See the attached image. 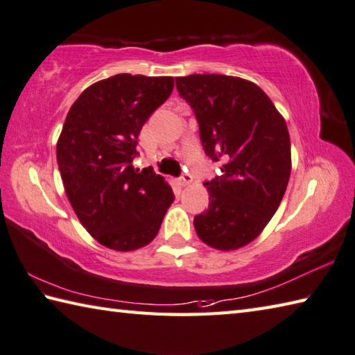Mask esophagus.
<instances>
[{
  "label": "esophagus",
  "mask_w": 355,
  "mask_h": 355,
  "mask_svg": "<svg viewBox=\"0 0 355 355\" xmlns=\"http://www.w3.org/2000/svg\"><path fill=\"white\" fill-rule=\"evenodd\" d=\"M193 182V176L191 175H184L182 178L179 179V185L180 187H187V185H190Z\"/></svg>",
  "instance_id": "obj_1"
}]
</instances>
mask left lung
I'll use <instances>...</instances> for the list:
<instances>
[{"label": "left lung", "instance_id": "obj_1", "mask_svg": "<svg viewBox=\"0 0 355 355\" xmlns=\"http://www.w3.org/2000/svg\"><path fill=\"white\" fill-rule=\"evenodd\" d=\"M176 88L195 111L205 155L223 162V176L204 184L210 204L195 230L213 249H241L269 224L289 182L286 120L250 80L193 73L178 77Z\"/></svg>", "mask_w": 355, "mask_h": 355}]
</instances>
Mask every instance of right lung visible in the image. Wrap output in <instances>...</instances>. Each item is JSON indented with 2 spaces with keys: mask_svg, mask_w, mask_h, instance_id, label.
<instances>
[{
  "mask_svg": "<svg viewBox=\"0 0 355 355\" xmlns=\"http://www.w3.org/2000/svg\"><path fill=\"white\" fill-rule=\"evenodd\" d=\"M173 86V77L117 73L88 86L66 116L57 140L66 196L89 235L108 249L150 244L175 200L162 176L132 166L140 130Z\"/></svg>",
  "mask_w": 355,
  "mask_h": 355,
  "instance_id": "1",
  "label": "right lung"
}]
</instances>
